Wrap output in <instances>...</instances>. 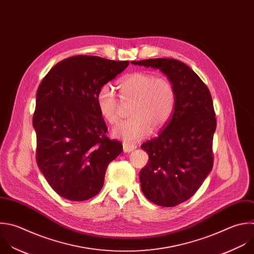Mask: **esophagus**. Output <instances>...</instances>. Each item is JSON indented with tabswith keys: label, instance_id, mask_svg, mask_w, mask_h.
<instances>
[{
	"label": "esophagus",
	"instance_id": "esophagus-1",
	"mask_svg": "<svg viewBox=\"0 0 254 254\" xmlns=\"http://www.w3.org/2000/svg\"><path fill=\"white\" fill-rule=\"evenodd\" d=\"M123 148H124L125 152H130V151H132L136 148V145L135 144H129L127 142H124L123 143Z\"/></svg>",
	"mask_w": 254,
	"mask_h": 254
}]
</instances>
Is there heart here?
Instances as JSON below:
<instances>
[{
    "label": "heart",
    "instance_id": "1",
    "mask_svg": "<svg viewBox=\"0 0 254 254\" xmlns=\"http://www.w3.org/2000/svg\"><path fill=\"white\" fill-rule=\"evenodd\" d=\"M123 104L131 103L129 120L113 129V135L130 143L145 137L150 129L159 130L170 121L176 106V89L166 77L136 71L119 81ZM97 105L102 117L111 125L120 120L121 103L111 84H104L97 95Z\"/></svg>",
    "mask_w": 254,
    "mask_h": 254
}]
</instances>
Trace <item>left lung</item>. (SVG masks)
I'll return each mask as SVG.
<instances>
[{
    "label": "left lung",
    "mask_w": 254,
    "mask_h": 254,
    "mask_svg": "<svg viewBox=\"0 0 254 254\" xmlns=\"http://www.w3.org/2000/svg\"><path fill=\"white\" fill-rule=\"evenodd\" d=\"M130 63L158 68L176 89V106L170 121L157 137L140 145L148 154V162L139 173L142 193L149 201L176 206L190 198L212 170L216 128L212 98L200 77L178 60Z\"/></svg>",
    "instance_id": "left-lung-1"
}]
</instances>
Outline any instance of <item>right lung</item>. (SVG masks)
<instances>
[{"instance_id": "add662e5", "label": "right lung", "mask_w": 254, "mask_h": 254, "mask_svg": "<svg viewBox=\"0 0 254 254\" xmlns=\"http://www.w3.org/2000/svg\"><path fill=\"white\" fill-rule=\"evenodd\" d=\"M128 64L74 56L58 63L42 80L33 118L37 162L62 197L83 201L97 195L109 163L123 151L119 140L106 135L97 95Z\"/></svg>"}]
</instances>
